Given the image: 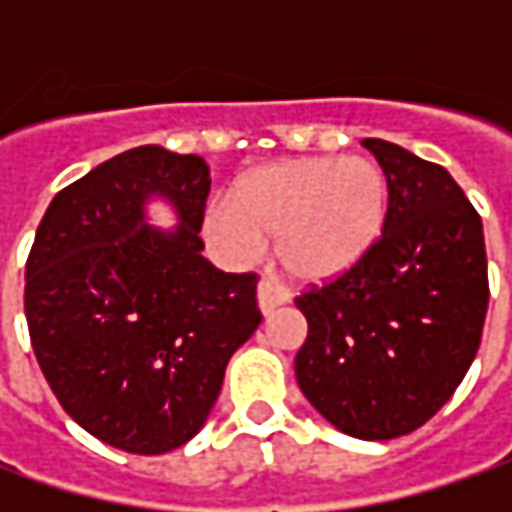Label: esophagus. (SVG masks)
Instances as JSON below:
<instances>
[{
	"mask_svg": "<svg viewBox=\"0 0 512 512\" xmlns=\"http://www.w3.org/2000/svg\"><path fill=\"white\" fill-rule=\"evenodd\" d=\"M290 299V293H287L285 287L276 285V282H270V279H265V282H259V307H262V313H273L276 307H282Z\"/></svg>",
	"mask_w": 512,
	"mask_h": 512,
	"instance_id": "34e87169",
	"label": "esophagus"
}]
</instances>
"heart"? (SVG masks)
Listing matches in <instances>:
<instances>
[{"mask_svg": "<svg viewBox=\"0 0 512 512\" xmlns=\"http://www.w3.org/2000/svg\"><path fill=\"white\" fill-rule=\"evenodd\" d=\"M390 207L384 170L364 156L287 159L230 187L207 213V239L227 256H250L276 239V256L296 282L339 279L382 239Z\"/></svg>", "mask_w": 512, "mask_h": 512, "instance_id": "heart-1", "label": "heart"}]
</instances>
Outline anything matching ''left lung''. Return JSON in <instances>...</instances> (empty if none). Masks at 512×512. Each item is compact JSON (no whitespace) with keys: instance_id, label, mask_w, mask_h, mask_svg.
I'll return each instance as SVG.
<instances>
[{"instance_id":"obj_1","label":"left lung","mask_w":512,"mask_h":512,"mask_svg":"<svg viewBox=\"0 0 512 512\" xmlns=\"http://www.w3.org/2000/svg\"><path fill=\"white\" fill-rule=\"evenodd\" d=\"M390 187L382 239L353 270L296 296V382L327 422L384 442L430 422L476 359L487 316L482 216L456 179L364 139Z\"/></svg>"}]
</instances>
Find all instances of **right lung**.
<instances>
[{"mask_svg":"<svg viewBox=\"0 0 512 512\" xmlns=\"http://www.w3.org/2000/svg\"><path fill=\"white\" fill-rule=\"evenodd\" d=\"M153 192L177 205L183 225L170 234L144 225ZM207 193L202 156L125 150L53 196L30 247L36 362L70 419L125 453L190 442L262 322L259 276L202 256Z\"/></svg>","mask_w":512,"mask_h":512,"instance_id":"right-lung-1","label":"right lung"}]
</instances>
